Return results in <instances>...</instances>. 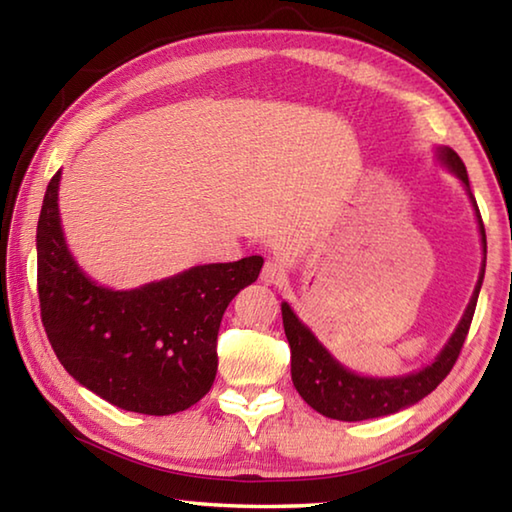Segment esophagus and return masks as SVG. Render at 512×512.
Here are the masks:
<instances>
[{"instance_id":"1","label":"esophagus","mask_w":512,"mask_h":512,"mask_svg":"<svg viewBox=\"0 0 512 512\" xmlns=\"http://www.w3.org/2000/svg\"><path fill=\"white\" fill-rule=\"evenodd\" d=\"M287 280V262L284 259H268L262 268V282L264 284H282Z\"/></svg>"}]
</instances>
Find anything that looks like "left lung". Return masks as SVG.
Masks as SVG:
<instances>
[{
	"instance_id": "obj_1",
	"label": "left lung",
	"mask_w": 512,
	"mask_h": 512,
	"mask_svg": "<svg viewBox=\"0 0 512 512\" xmlns=\"http://www.w3.org/2000/svg\"><path fill=\"white\" fill-rule=\"evenodd\" d=\"M438 155L440 160H443L467 187V194H470L476 210V219H479L483 253H485L483 219L470 192V180H467L465 164L461 158H458V153L447 149V146L445 149H440ZM483 273H485V262L481 268L479 282H476L470 305H467L461 323H458L456 332L452 334V339H449L443 352L438 354V359L427 368L411 372V375L406 377H393V379L359 377L348 368H343L341 363L316 341V336L300 323L298 316L293 314L287 302H282V323H284V334H287V341L291 345V379H293V386H296V391L314 411L323 413L325 418L343 420V422L381 418V415H391L395 411L404 409V406L420 402L422 397H427L433 388H436L440 381L449 375V370L454 368L458 354H461L465 336L470 332V325L474 318L476 300H479Z\"/></svg>"
}]
</instances>
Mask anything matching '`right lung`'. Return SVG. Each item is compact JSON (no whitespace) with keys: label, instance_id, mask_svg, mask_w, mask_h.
<instances>
[{"label":"right lung","instance_id":"add662e5","mask_svg":"<svg viewBox=\"0 0 512 512\" xmlns=\"http://www.w3.org/2000/svg\"><path fill=\"white\" fill-rule=\"evenodd\" d=\"M60 171L38 219V298L47 339L79 384L124 411L171 415L210 393L225 307L264 259L194 266L133 291L94 284L69 255L58 216Z\"/></svg>","mask_w":512,"mask_h":512}]
</instances>
